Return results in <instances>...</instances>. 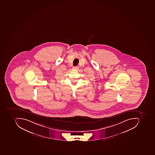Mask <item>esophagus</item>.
<instances>
[{"mask_svg": "<svg viewBox=\"0 0 155 155\" xmlns=\"http://www.w3.org/2000/svg\"><path fill=\"white\" fill-rule=\"evenodd\" d=\"M73 68L74 69H76V70H78V69H79V67L77 66V67H73Z\"/></svg>", "mask_w": 155, "mask_h": 155, "instance_id": "esophagus-1", "label": "esophagus"}]
</instances>
